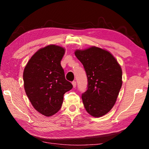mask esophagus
Wrapping results in <instances>:
<instances>
[{
	"mask_svg": "<svg viewBox=\"0 0 149 149\" xmlns=\"http://www.w3.org/2000/svg\"><path fill=\"white\" fill-rule=\"evenodd\" d=\"M72 85H73V87H74V88H75V87H76V81H72Z\"/></svg>",
	"mask_w": 149,
	"mask_h": 149,
	"instance_id": "esophagus-1",
	"label": "esophagus"
}]
</instances>
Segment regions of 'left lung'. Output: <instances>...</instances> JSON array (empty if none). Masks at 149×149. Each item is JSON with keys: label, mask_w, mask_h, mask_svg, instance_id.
<instances>
[{"label": "left lung", "mask_w": 149, "mask_h": 149, "mask_svg": "<svg viewBox=\"0 0 149 149\" xmlns=\"http://www.w3.org/2000/svg\"><path fill=\"white\" fill-rule=\"evenodd\" d=\"M87 77V89L81 95L85 110L93 116L100 117L114 107L122 85L120 65L109 52L100 48L75 52Z\"/></svg>", "instance_id": "1"}]
</instances>
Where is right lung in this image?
<instances>
[{"instance_id": "right-lung-1", "label": "right lung", "mask_w": 149, "mask_h": 149, "mask_svg": "<svg viewBox=\"0 0 149 149\" xmlns=\"http://www.w3.org/2000/svg\"><path fill=\"white\" fill-rule=\"evenodd\" d=\"M64 52V48L49 45L35 52L25 67L26 95L35 109L45 116L58 112L64 93L73 87L60 64Z\"/></svg>"}]
</instances>
